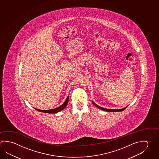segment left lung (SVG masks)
Instances as JSON below:
<instances>
[{"label": "left lung", "mask_w": 159, "mask_h": 159, "mask_svg": "<svg viewBox=\"0 0 159 159\" xmlns=\"http://www.w3.org/2000/svg\"><path fill=\"white\" fill-rule=\"evenodd\" d=\"M92 103L95 106H96L97 108H98L100 109H102V110H103L104 111H109V112H114V111H123V110H125L127 107H126L125 108H123L122 109H107V108H102V107H101L100 106H98L97 104H96L95 103L93 102V101H92Z\"/></svg>", "instance_id": "1"}]
</instances>
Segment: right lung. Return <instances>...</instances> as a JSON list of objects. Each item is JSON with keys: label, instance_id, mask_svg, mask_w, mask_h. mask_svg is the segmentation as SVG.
Returning <instances> with one entry per match:
<instances>
[{"label": "right lung", "instance_id": "right-lung-1", "mask_svg": "<svg viewBox=\"0 0 159 159\" xmlns=\"http://www.w3.org/2000/svg\"><path fill=\"white\" fill-rule=\"evenodd\" d=\"M69 96H67V98H66V99L64 103H63L62 105H61V106L59 107L56 108L52 109H49V110H40V109L35 108H34L36 110H37V111H40V112L47 113H52V114H53V113H58L59 111H61L62 109H64L67 106L68 102H69Z\"/></svg>", "mask_w": 159, "mask_h": 159}]
</instances>
